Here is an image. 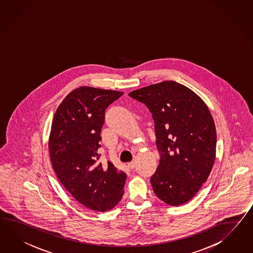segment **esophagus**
<instances>
[{
	"label": "esophagus",
	"instance_id": "34e87169",
	"mask_svg": "<svg viewBox=\"0 0 253 253\" xmlns=\"http://www.w3.org/2000/svg\"><path fill=\"white\" fill-rule=\"evenodd\" d=\"M135 166L136 164L134 161H131L130 163H129V164H128V167H129V168H130V169H133V168L135 167Z\"/></svg>",
	"mask_w": 253,
	"mask_h": 253
}]
</instances>
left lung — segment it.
<instances>
[{
	"instance_id": "1",
	"label": "left lung",
	"mask_w": 253,
	"mask_h": 253,
	"mask_svg": "<svg viewBox=\"0 0 253 253\" xmlns=\"http://www.w3.org/2000/svg\"><path fill=\"white\" fill-rule=\"evenodd\" d=\"M153 114L159 166L151 176L165 203L188 202L207 181L216 158L215 123L208 106L190 88L168 81L129 94Z\"/></svg>"
}]
</instances>
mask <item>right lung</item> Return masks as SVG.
<instances>
[{
  "mask_svg": "<svg viewBox=\"0 0 253 253\" xmlns=\"http://www.w3.org/2000/svg\"><path fill=\"white\" fill-rule=\"evenodd\" d=\"M123 94L78 87L63 99L51 126L48 148L57 178L76 200L99 212L117 205L127 178L110 161H99L105 111Z\"/></svg>",
  "mask_w": 253,
  "mask_h": 253,
  "instance_id": "right-lung-1",
  "label": "right lung"
}]
</instances>
